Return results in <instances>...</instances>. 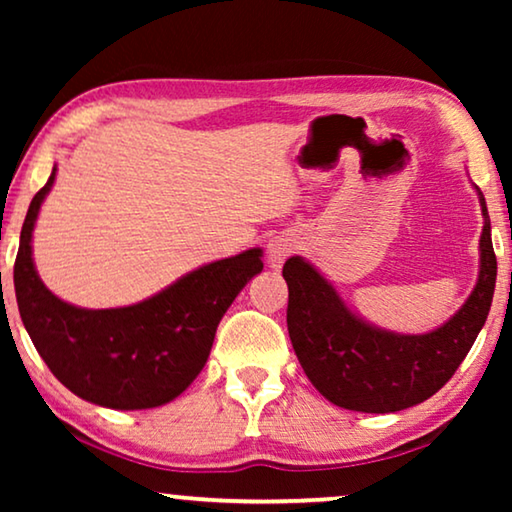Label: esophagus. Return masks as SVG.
<instances>
[{
  "mask_svg": "<svg viewBox=\"0 0 512 512\" xmlns=\"http://www.w3.org/2000/svg\"><path fill=\"white\" fill-rule=\"evenodd\" d=\"M300 248V241L296 235H287V232H282V235L273 237L268 241L266 246V253H268V262H271L273 268H280L284 262H287V257H291L296 250Z\"/></svg>",
  "mask_w": 512,
  "mask_h": 512,
  "instance_id": "1",
  "label": "esophagus"
}]
</instances>
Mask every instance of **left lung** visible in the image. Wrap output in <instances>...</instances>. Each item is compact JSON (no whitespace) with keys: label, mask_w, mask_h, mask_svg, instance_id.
Returning <instances> with one entry per match:
<instances>
[{"label":"left lung","mask_w":512,"mask_h":512,"mask_svg":"<svg viewBox=\"0 0 512 512\" xmlns=\"http://www.w3.org/2000/svg\"><path fill=\"white\" fill-rule=\"evenodd\" d=\"M474 189L483 214L479 277L461 309L431 332L400 334L368 323L314 264L287 259L289 336L325 400L348 411L395 413L429 400L452 379L485 325L497 282L488 207L481 189Z\"/></svg>","instance_id":"left-lung-1"}]
</instances>
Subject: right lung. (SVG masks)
Wrapping results in <instances>:
<instances>
[{"label": "right lung", "mask_w": 512, "mask_h": 512, "mask_svg": "<svg viewBox=\"0 0 512 512\" xmlns=\"http://www.w3.org/2000/svg\"><path fill=\"white\" fill-rule=\"evenodd\" d=\"M33 196L13 282L17 309L56 379L81 400L117 411L162 406L185 391L210 357L216 327L241 289L262 273V248L198 266L142 302L85 309L54 296L33 264V228L56 180Z\"/></svg>", "instance_id": "obj_1"}]
</instances>
